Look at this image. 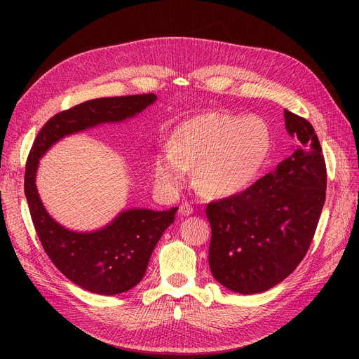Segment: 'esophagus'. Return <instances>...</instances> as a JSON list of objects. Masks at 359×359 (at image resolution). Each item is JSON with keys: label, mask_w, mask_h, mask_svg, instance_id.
<instances>
[{"label": "esophagus", "mask_w": 359, "mask_h": 359, "mask_svg": "<svg viewBox=\"0 0 359 359\" xmlns=\"http://www.w3.org/2000/svg\"><path fill=\"white\" fill-rule=\"evenodd\" d=\"M179 212L180 215H191L194 212V206L191 203L187 202H183L180 206H179Z\"/></svg>", "instance_id": "34e87169"}]
</instances>
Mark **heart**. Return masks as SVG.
<instances>
[{
  "label": "heart",
  "instance_id": "heart-1",
  "mask_svg": "<svg viewBox=\"0 0 359 359\" xmlns=\"http://www.w3.org/2000/svg\"><path fill=\"white\" fill-rule=\"evenodd\" d=\"M272 142L269 125L259 116L206 111L183 122L170 148L154 158L160 189L177 192L195 168L199 189L215 198L244 192L265 164Z\"/></svg>",
  "mask_w": 359,
  "mask_h": 359
}]
</instances>
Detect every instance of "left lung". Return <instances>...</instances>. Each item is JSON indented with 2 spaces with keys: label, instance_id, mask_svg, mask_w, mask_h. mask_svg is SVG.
Segmentation results:
<instances>
[{
  "label": "left lung",
  "instance_id": "1",
  "mask_svg": "<svg viewBox=\"0 0 359 359\" xmlns=\"http://www.w3.org/2000/svg\"><path fill=\"white\" fill-rule=\"evenodd\" d=\"M294 153L246 191L210 202V268L238 294L268 291L304 259L326 201V163L309 121L284 111Z\"/></svg>",
  "mask_w": 359,
  "mask_h": 359
}]
</instances>
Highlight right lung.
<instances>
[{
    "mask_svg": "<svg viewBox=\"0 0 359 359\" xmlns=\"http://www.w3.org/2000/svg\"><path fill=\"white\" fill-rule=\"evenodd\" d=\"M156 100V94L149 93L84 102L50 118L30 149L25 194L34 230L53 265L86 291L115 295L140 284L156 244L173 224L177 208L128 210L97 231H71L45 210L36 187L37 165L46 151L64 137L102 123L134 118Z\"/></svg>",
    "mask_w": 359,
    "mask_h": 359,
    "instance_id": "1",
    "label": "right lung"
}]
</instances>
